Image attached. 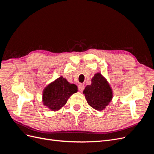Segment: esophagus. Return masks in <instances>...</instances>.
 <instances>
[{
    "instance_id": "esophagus-1",
    "label": "esophagus",
    "mask_w": 154,
    "mask_h": 154,
    "mask_svg": "<svg viewBox=\"0 0 154 154\" xmlns=\"http://www.w3.org/2000/svg\"><path fill=\"white\" fill-rule=\"evenodd\" d=\"M84 88H85V85H83V84H82V83H80V84L78 85V89L80 90L81 92L83 91V89H84Z\"/></svg>"
}]
</instances>
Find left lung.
<instances>
[{"instance_id": "obj_1", "label": "left lung", "mask_w": 154, "mask_h": 154, "mask_svg": "<svg viewBox=\"0 0 154 154\" xmlns=\"http://www.w3.org/2000/svg\"><path fill=\"white\" fill-rule=\"evenodd\" d=\"M88 104L97 110H103L112 99V90L101 74L97 72L83 92Z\"/></svg>"}]
</instances>
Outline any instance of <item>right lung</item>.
I'll list each match as a JSON object with an SVG mask.
<instances>
[{
    "label": "right lung",
    "instance_id": "obj_1",
    "mask_svg": "<svg viewBox=\"0 0 154 154\" xmlns=\"http://www.w3.org/2000/svg\"><path fill=\"white\" fill-rule=\"evenodd\" d=\"M77 91L76 85L69 83L66 78L60 76L44 89L43 103L50 110H59L66 104L70 96Z\"/></svg>",
    "mask_w": 154,
    "mask_h": 154
}]
</instances>
